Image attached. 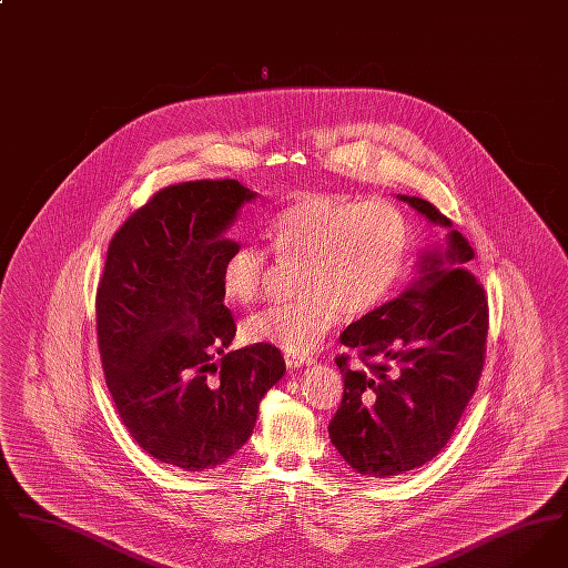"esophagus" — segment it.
Wrapping results in <instances>:
<instances>
[{"mask_svg": "<svg viewBox=\"0 0 568 568\" xmlns=\"http://www.w3.org/2000/svg\"><path fill=\"white\" fill-rule=\"evenodd\" d=\"M311 362H313V357H308V355H292V353H285V364H287L290 368H300V366L311 364Z\"/></svg>", "mask_w": 568, "mask_h": 568, "instance_id": "34e87169", "label": "esophagus"}]
</instances>
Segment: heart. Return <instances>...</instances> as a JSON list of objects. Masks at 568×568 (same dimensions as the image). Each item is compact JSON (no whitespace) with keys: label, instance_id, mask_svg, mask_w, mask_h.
Here are the masks:
<instances>
[{"label":"heart","instance_id":"obj_1","mask_svg":"<svg viewBox=\"0 0 568 568\" xmlns=\"http://www.w3.org/2000/svg\"><path fill=\"white\" fill-rule=\"evenodd\" d=\"M268 244L281 262L300 260L297 296L248 317L244 338L308 355L343 315H368L394 294L410 227L403 209L385 197L302 191L272 215ZM266 274V248L239 243L221 264V294L246 306L262 296Z\"/></svg>","mask_w":568,"mask_h":568}]
</instances>
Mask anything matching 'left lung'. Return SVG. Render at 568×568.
<instances>
[{
    "label": "left lung",
    "instance_id": "left-lung-1",
    "mask_svg": "<svg viewBox=\"0 0 568 568\" xmlns=\"http://www.w3.org/2000/svg\"><path fill=\"white\" fill-rule=\"evenodd\" d=\"M445 227L452 221L422 197L400 195ZM475 257L458 230L447 253L426 255L419 281L403 296L349 325L336 355L343 400L327 433L359 475L387 479L419 468L447 445L486 364L489 308L484 285L466 268Z\"/></svg>",
    "mask_w": 568,
    "mask_h": 568
}]
</instances>
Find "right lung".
Returning a JSON list of instances; mask_svg holds the SVG:
<instances>
[{
  "instance_id": "right-lung-1",
  "label": "right lung",
  "mask_w": 568,
  "mask_h": 568,
  "mask_svg": "<svg viewBox=\"0 0 568 568\" xmlns=\"http://www.w3.org/2000/svg\"><path fill=\"white\" fill-rule=\"evenodd\" d=\"M255 193L234 179L168 185L114 232L95 294L98 349L116 413L140 449L183 470L215 468L253 433L285 375L268 343L236 336L221 234Z\"/></svg>"
}]
</instances>
